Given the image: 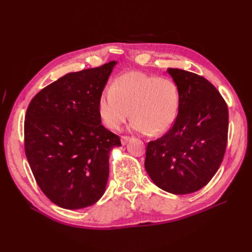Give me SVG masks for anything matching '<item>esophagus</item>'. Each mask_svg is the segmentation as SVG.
<instances>
[{"instance_id":"obj_1","label":"esophagus","mask_w":252,"mask_h":252,"mask_svg":"<svg viewBox=\"0 0 252 252\" xmlns=\"http://www.w3.org/2000/svg\"><path fill=\"white\" fill-rule=\"evenodd\" d=\"M129 140H130V136H128V135H122L121 136V142L123 145H126L129 142Z\"/></svg>"}]
</instances>
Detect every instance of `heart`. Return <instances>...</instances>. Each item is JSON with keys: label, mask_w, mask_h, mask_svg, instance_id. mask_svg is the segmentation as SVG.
I'll list each match as a JSON object with an SVG mask.
<instances>
[{"label": "heart", "mask_w": 252, "mask_h": 252, "mask_svg": "<svg viewBox=\"0 0 252 252\" xmlns=\"http://www.w3.org/2000/svg\"><path fill=\"white\" fill-rule=\"evenodd\" d=\"M179 107V88L171 79L138 71L121 74L97 102L98 117L106 127L118 130L131 114L132 130L152 134L169 129Z\"/></svg>", "instance_id": "1"}]
</instances>
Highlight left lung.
Masks as SVG:
<instances>
[{
	"label": "left lung",
	"mask_w": 252,
	"mask_h": 252,
	"mask_svg": "<svg viewBox=\"0 0 252 252\" xmlns=\"http://www.w3.org/2000/svg\"><path fill=\"white\" fill-rule=\"evenodd\" d=\"M180 93V107L170 130L149 142L145 169L167 192L197 191L223 161L228 136V108L212 84L199 74L167 69Z\"/></svg>",
	"instance_id": "obj_1"
}]
</instances>
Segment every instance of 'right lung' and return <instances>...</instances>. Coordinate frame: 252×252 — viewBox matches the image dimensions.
<instances>
[{
	"label": "right lung",
	"instance_id": "right-lung-1",
	"mask_svg": "<svg viewBox=\"0 0 252 252\" xmlns=\"http://www.w3.org/2000/svg\"><path fill=\"white\" fill-rule=\"evenodd\" d=\"M65 74L43 88L25 117V154L44 194L60 207L81 209L105 192L109 154L119 135L101 125L97 102L116 66Z\"/></svg>",
	"mask_w": 252,
	"mask_h": 252
}]
</instances>
